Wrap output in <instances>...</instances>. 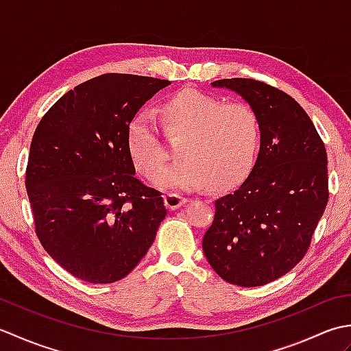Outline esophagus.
<instances>
[{
  "label": "esophagus",
  "mask_w": 351,
  "mask_h": 351,
  "mask_svg": "<svg viewBox=\"0 0 351 351\" xmlns=\"http://www.w3.org/2000/svg\"><path fill=\"white\" fill-rule=\"evenodd\" d=\"M164 202H166V206L169 210H176V208H181L182 205L187 204L189 199L180 195V193H167V195L164 196Z\"/></svg>",
  "instance_id": "obj_1"
}]
</instances>
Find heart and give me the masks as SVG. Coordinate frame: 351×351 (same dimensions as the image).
<instances>
[{
  "instance_id": "heart-1",
  "label": "heart",
  "mask_w": 351,
  "mask_h": 351,
  "mask_svg": "<svg viewBox=\"0 0 351 351\" xmlns=\"http://www.w3.org/2000/svg\"><path fill=\"white\" fill-rule=\"evenodd\" d=\"M162 130L178 145L180 160L164 169L166 147L149 113L134 116L128 128L130 152L137 169L156 185L176 189H225L255 160L261 122L249 104L225 102L219 96L184 88L161 106Z\"/></svg>"
}]
</instances>
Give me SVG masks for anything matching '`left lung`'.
Returning a JSON list of instances; mask_svg holds the SVG:
<instances>
[{
    "label": "left lung",
    "mask_w": 351,
    "mask_h": 351,
    "mask_svg": "<svg viewBox=\"0 0 351 351\" xmlns=\"http://www.w3.org/2000/svg\"><path fill=\"white\" fill-rule=\"evenodd\" d=\"M211 84L241 95L256 111L261 147L244 182L215 200L202 249L223 280L261 287L293 270L309 250L329 200L326 147L288 93L252 78Z\"/></svg>",
    "instance_id": "obj_1"
}]
</instances>
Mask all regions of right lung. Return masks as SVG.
I'll return each mask as SVG.
<instances>
[{"mask_svg": "<svg viewBox=\"0 0 351 351\" xmlns=\"http://www.w3.org/2000/svg\"><path fill=\"white\" fill-rule=\"evenodd\" d=\"M167 80L104 73L64 93L37 125L25 171L36 235L56 263L90 283L128 276L167 214L136 176L128 128Z\"/></svg>", "mask_w": 351, "mask_h": 351, "instance_id": "right-lung-1", "label": "right lung"}]
</instances>
